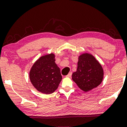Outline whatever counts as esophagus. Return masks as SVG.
I'll return each mask as SVG.
<instances>
[{"label":"esophagus","mask_w":127,"mask_h":127,"mask_svg":"<svg viewBox=\"0 0 127 127\" xmlns=\"http://www.w3.org/2000/svg\"><path fill=\"white\" fill-rule=\"evenodd\" d=\"M72 72L69 73V74H67V75L66 76V77H70L71 76H72Z\"/></svg>","instance_id":"esophagus-1"}]
</instances>
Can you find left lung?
I'll return each instance as SVG.
<instances>
[{
    "label": "left lung",
    "mask_w": 127,
    "mask_h": 127,
    "mask_svg": "<svg viewBox=\"0 0 127 127\" xmlns=\"http://www.w3.org/2000/svg\"><path fill=\"white\" fill-rule=\"evenodd\" d=\"M103 69L98 61L89 53L78 57L77 67L72 74V80L84 92H88L100 84L103 79Z\"/></svg>",
    "instance_id": "obj_1"
}]
</instances>
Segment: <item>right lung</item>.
<instances>
[{
  "label": "right lung",
  "instance_id": "obj_1",
  "mask_svg": "<svg viewBox=\"0 0 127 127\" xmlns=\"http://www.w3.org/2000/svg\"><path fill=\"white\" fill-rule=\"evenodd\" d=\"M53 53L43 55L36 61L29 71V79L33 86L45 94L53 93L62 80L60 69Z\"/></svg>",
  "mask_w": 127,
  "mask_h": 127
}]
</instances>
